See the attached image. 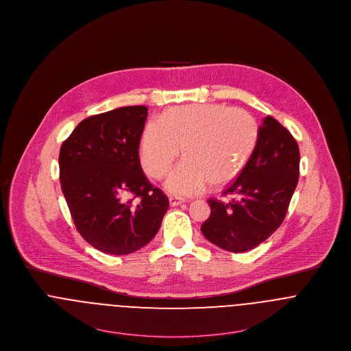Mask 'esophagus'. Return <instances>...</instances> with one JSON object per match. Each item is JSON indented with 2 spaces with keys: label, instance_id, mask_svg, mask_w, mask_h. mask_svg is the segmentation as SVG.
Here are the masks:
<instances>
[{
  "label": "esophagus",
  "instance_id": "34e87169",
  "mask_svg": "<svg viewBox=\"0 0 351 351\" xmlns=\"http://www.w3.org/2000/svg\"><path fill=\"white\" fill-rule=\"evenodd\" d=\"M169 204H170V206H180V205L184 204V201L178 199V198H174V197H170L169 198Z\"/></svg>",
  "mask_w": 351,
  "mask_h": 351
}]
</instances>
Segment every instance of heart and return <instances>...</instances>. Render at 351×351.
Instances as JSON below:
<instances>
[{"mask_svg": "<svg viewBox=\"0 0 351 351\" xmlns=\"http://www.w3.org/2000/svg\"><path fill=\"white\" fill-rule=\"evenodd\" d=\"M258 138L255 119L244 110L221 103L171 107L160 121L145 125L139 139V160L147 176L162 178L182 153L166 180L167 191L186 197L209 182L221 188L241 173Z\"/></svg>", "mask_w": 351, "mask_h": 351, "instance_id": "heart-1", "label": "heart"}]
</instances>
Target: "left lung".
Listing matches in <instances>:
<instances>
[{
	"mask_svg": "<svg viewBox=\"0 0 351 351\" xmlns=\"http://www.w3.org/2000/svg\"><path fill=\"white\" fill-rule=\"evenodd\" d=\"M299 146L287 128L267 117L258 128L251 158L223 191V202L209 198L210 216L202 234L229 252H247L267 240L283 223L299 180Z\"/></svg>",
	"mask_w": 351,
	"mask_h": 351,
	"instance_id": "8db88e82",
	"label": "left lung"
}]
</instances>
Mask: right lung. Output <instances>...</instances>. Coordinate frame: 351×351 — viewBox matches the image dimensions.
Returning a JSON list of instances; mask_svg holds the SVG:
<instances>
[{
  "label": "right lung",
  "mask_w": 351,
  "mask_h": 351,
  "mask_svg": "<svg viewBox=\"0 0 351 351\" xmlns=\"http://www.w3.org/2000/svg\"><path fill=\"white\" fill-rule=\"evenodd\" d=\"M146 118V106L90 117L60 147V184L72 220L104 254L128 255L145 247L169 209L167 197L150 184L139 160Z\"/></svg>",
  "instance_id": "obj_1"
}]
</instances>
